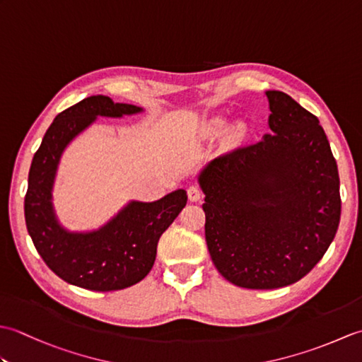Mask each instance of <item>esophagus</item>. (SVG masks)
Listing matches in <instances>:
<instances>
[{"instance_id": "esophagus-1", "label": "esophagus", "mask_w": 362, "mask_h": 362, "mask_svg": "<svg viewBox=\"0 0 362 362\" xmlns=\"http://www.w3.org/2000/svg\"><path fill=\"white\" fill-rule=\"evenodd\" d=\"M188 199L191 202H197V201H201V197H202V189L199 188V187H196V185H191V187H188Z\"/></svg>"}]
</instances>
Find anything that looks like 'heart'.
Listing matches in <instances>:
<instances>
[{"label":"heart","instance_id":"heart-1","mask_svg":"<svg viewBox=\"0 0 362 362\" xmlns=\"http://www.w3.org/2000/svg\"><path fill=\"white\" fill-rule=\"evenodd\" d=\"M222 126H224V122H222V121H216V127H222Z\"/></svg>","mask_w":362,"mask_h":362}]
</instances>
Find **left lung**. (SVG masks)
I'll return each instance as SVG.
<instances>
[{
  "label": "left lung",
  "mask_w": 362,
  "mask_h": 362,
  "mask_svg": "<svg viewBox=\"0 0 362 362\" xmlns=\"http://www.w3.org/2000/svg\"><path fill=\"white\" fill-rule=\"evenodd\" d=\"M266 96L272 134L214 158L199 174L213 264L247 289L303 279L341 219L339 174L319 119L283 91Z\"/></svg>",
  "instance_id": "8db88e82"
}]
</instances>
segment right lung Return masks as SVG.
<instances>
[{
	"instance_id": "obj_1",
	"label": "right lung",
	"mask_w": 362,
	"mask_h": 362,
	"mask_svg": "<svg viewBox=\"0 0 362 362\" xmlns=\"http://www.w3.org/2000/svg\"><path fill=\"white\" fill-rule=\"evenodd\" d=\"M132 104L90 96L54 118L35 152L28 177L25 219L37 252L66 283L90 291H118L141 281L153 266L157 244L187 205V191L175 189L156 202H129L93 232H70L52 206V187L65 148L98 117L140 113Z\"/></svg>"
}]
</instances>
